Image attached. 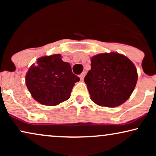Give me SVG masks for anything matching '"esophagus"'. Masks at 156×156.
<instances>
[{
    "label": "esophagus",
    "instance_id": "obj_1",
    "mask_svg": "<svg viewBox=\"0 0 156 156\" xmlns=\"http://www.w3.org/2000/svg\"><path fill=\"white\" fill-rule=\"evenodd\" d=\"M85 75H86V72H83L82 74H80V80H83L84 79V76H85Z\"/></svg>",
    "mask_w": 156,
    "mask_h": 156
}]
</instances>
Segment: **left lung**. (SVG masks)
Instances as JSON below:
<instances>
[{
    "instance_id": "1",
    "label": "left lung",
    "mask_w": 156,
    "mask_h": 156,
    "mask_svg": "<svg viewBox=\"0 0 156 156\" xmlns=\"http://www.w3.org/2000/svg\"><path fill=\"white\" fill-rule=\"evenodd\" d=\"M137 80L133 63L116 52L93 57L91 69L84 77L91 99L106 107H116L124 103L133 91Z\"/></svg>"
}]
</instances>
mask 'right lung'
<instances>
[{"instance_id":"right-lung-1","label":"right lung","mask_w":156,"mask_h":156,"mask_svg":"<svg viewBox=\"0 0 156 156\" xmlns=\"http://www.w3.org/2000/svg\"><path fill=\"white\" fill-rule=\"evenodd\" d=\"M80 80L72 73L70 64L62 61L59 54L40 57L25 77L32 97L46 106H55L67 100L74 84Z\"/></svg>"}]
</instances>
